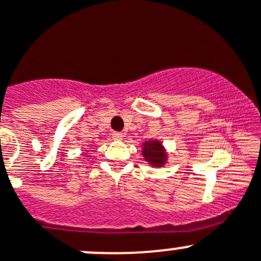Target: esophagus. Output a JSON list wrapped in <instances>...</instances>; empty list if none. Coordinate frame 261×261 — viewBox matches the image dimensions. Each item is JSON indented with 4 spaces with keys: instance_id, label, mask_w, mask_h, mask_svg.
Masks as SVG:
<instances>
[{
    "instance_id": "34e87169",
    "label": "esophagus",
    "mask_w": 261,
    "mask_h": 261,
    "mask_svg": "<svg viewBox=\"0 0 261 261\" xmlns=\"http://www.w3.org/2000/svg\"><path fill=\"white\" fill-rule=\"evenodd\" d=\"M112 138H113L114 140H122L123 135L121 133H118V131H114V133L112 134Z\"/></svg>"
}]
</instances>
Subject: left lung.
Masks as SVG:
<instances>
[{"label": "left lung", "mask_w": 261, "mask_h": 261, "mask_svg": "<svg viewBox=\"0 0 261 261\" xmlns=\"http://www.w3.org/2000/svg\"><path fill=\"white\" fill-rule=\"evenodd\" d=\"M143 157H144L148 164L157 167H161L162 165L166 164L167 160L166 150L164 149L162 144L158 140H149V142L144 143V145H143Z\"/></svg>", "instance_id": "8db88e82"}]
</instances>
